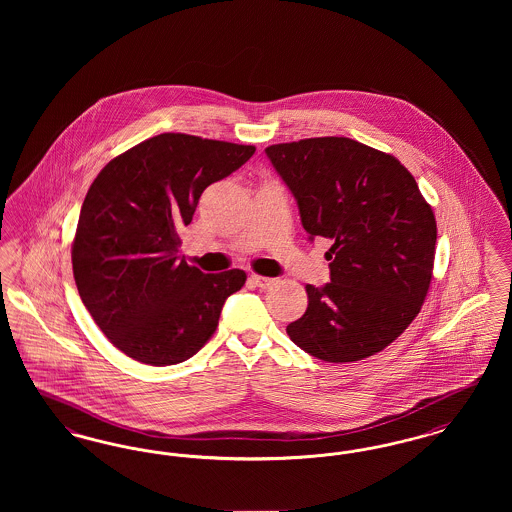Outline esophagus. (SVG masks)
Instances as JSON below:
<instances>
[{
  "instance_id": "1",
  "label": "esophagus",
  "mask_w": 512,
  "mask_h": 512,
  "mask_svg": "<svg viewBox=\"0 0 512 512\" xmlns=\"http://www.w3.org/2000/svg\"><path fill=\"white\" fill-rule=\"evenodd\" d=\"M249 282L255 286V288H261V290H267L270 286H274V278H267V276H259V274H251L249 276Z\"/></svg>"
}]
</instances>
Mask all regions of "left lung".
Listing matches in <instances>:
<instances>
[{
	"instance_id": "left-lung-1",
	"label": "left lung",
	"mask_w": 512,
	"mask_h": 512,
	"mask_svg": "<svg viewBox=\"0 0 512 512\" xmlns=\"http://www.w3.org/2000/svg\"><path fill=\"white\" fill-rule=\"evenodd\" d=\"M290 188L309 240H332L330 282L307 284L290 340L326 363H353L397 340L426 299L436 217L393 155L351 138H307L265 149Z\"/></svg>"
}]
</instances>
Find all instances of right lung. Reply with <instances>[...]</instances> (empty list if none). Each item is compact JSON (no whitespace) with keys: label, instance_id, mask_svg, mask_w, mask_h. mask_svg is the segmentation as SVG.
Segmentation results:
<instances>
[{"label":"right lung","instance_id":"obj_1","mask_svg":"<svg viewBox=\"0 0 512 512\" xmlns=\"http://www.w3.org/2000/svg\"><path fill=\"white\" fill-rule=\"evenodd\" d=\"M253 146L165 132L111 159L92 182L73 242L80 299L99 330L144 365H178L211 340L245 272L205 274L178 257L207 186L238 171Z\"/></svg>","mask_w":512,"mask_h":512}]
</instances>
